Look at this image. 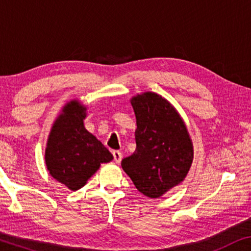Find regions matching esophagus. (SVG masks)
Masks as SVG:
<instances>
[{
	"mask_svg": "<svg viewBox=\"0 0 251 251\" xmlns=\"http://www.w3.org/2000/svg\"><path fill=\"white\" fill-rule=\"evenodd\" d=\"M113 157H114V161H115L116 163H120L122 161L123 154H122L121 151H118V150H114Z\"/></svg>",
	"mask_w": 251,
	"mask_h": 251,
	"instance_id": "obj_1",
	"label": "esophagus"
}]
</instances>
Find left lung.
Returning <instances> with one entry per match:
<instances>
[{
    "label": "left lung",
    "instance_id": "left-lung-1",
    "mask_svg": "<svg viewBox=\"0 0 251 251\" xmlns=\"http://www.w3.org/2000/svg\"><path fill=\"white\" fill-rule=\"evenodd\" d=\"M137 128L136 150L122 168L140 193L162 197L180 184L193 161V144L183 120L169 101L154 92L130 100Z\"/></svg>",
    "mask_w": 251,
    "mask_h": 251
}]
</instances>
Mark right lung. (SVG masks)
Returning <instances> with one entry per match:
<instances>
[{
	"instance_id": "right-lung-1",
	"label": "right lung",
	"mask_w": 251,
	"mask_h": 251,
	"mask_svg": "<svg viewBox=\"0 0 251 251\" xmlns=\"http://www.w3.org/2000/svg\"><path fill=\"white\" fill-rule=\"evenodd\" d=\"M86 107L72 100L62 108L50 130L45 161L53 179L76 191L101 166L113 160L108 149L85 129Z\"/></svg>"
}]
</instances>
